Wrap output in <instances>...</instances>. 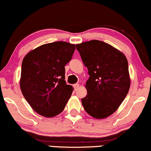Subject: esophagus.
Masks as SVG:
<instances>
[{
    "label": "esophagus",
    "mask_w": 151,
    "mask_h": 151,
    "mask_svg": "<svg viewBox=\"0 0 151 151\" xmlns=\"http://www.w3.org/2000/svg\"><path fill=\"white\" fill-rule=\"evenodd\" d=\"M79 87H80V85L79 84H75V85H73V87H74V89L76 90H78V88H79Z\"/></svg>",
    "instance_id": "obj_1"
}]
</instances>
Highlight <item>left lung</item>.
I'll list each match as a JSON object with an SVG mask.
<instances>
[{"mask_svg": "<svg viewBox=\"0 0 151 151\" xmlns=\"http://www.w3.org/2000/svg\"><path fill=\"white\" fill-rule=\"evenodd\" d=\"M89 78L82 99L86 112L97 119L115 112L130 87L128 63L125 55L109 44L91 40L76 44Z\"/></svg>", "mask_w": 151, "mask_h": 151, "instance_id": "obj_1", "label": "left lung"}]
</instances>
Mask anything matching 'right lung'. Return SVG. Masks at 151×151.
<instances>
[{"mask_svg": "<svg viewBox=\"0 0 151 151\" xmlns=\"http://www.w3.org/2000/svg\"><path fill=\"white\" fill-rule=\"evenodd\" d=\"M75 49V44L66 42L48 43L30 50L23 58L21 92L39 114L51 118L64 110L73 90L64 80V66Z\"/></svg>", "mask_w": 151, "mask_h": 151, "instance_id": "add662e5", "label": "right lung"}]
</instances>
